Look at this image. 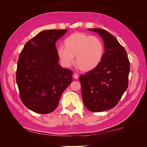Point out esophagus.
Here are the masks:
<instances>
[{"label": "esophagus", "instance_id": "obj_1", "mask_svg": "<svg viewBox=\"0 0 147 147\" xmlns=\"http://www.w3.org/2000/svg\"><path fill=\"white\" fill-rule=\"evenodd\" d=\"M73 77L75 78V79H78V75L76 73H74L73 74Z\"/></svg>", "mask_w": 147, "mask_h": 147}]
</instances>
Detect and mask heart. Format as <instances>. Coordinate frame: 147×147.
<instances>
[{
    "label": "heart",
    "instance_id": "obj_1",
    "mask_svg": "<svg viewBox=\"0 0 147 147\" xmlns=\"http://www.w3.org/2000/svg\"><path fill=\"white\" fill-rule=\"evenodd\" d=\"M64 47L57 49V56L61 63L69 67L75 61L83 71H90L98 66L103 58L104 45L101 40L94 35L75 32L67 37Z\"/></svg>",
    "mask_w": 147,
    "mask_h": 147
}]
</instances>
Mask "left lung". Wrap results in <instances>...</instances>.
<instances>
[{"label":"left lung","mask_w":147,"mask_h":147,"mask_svg":"<svg viewBox=\"0 0 147 147\" xmlns=\"http://www.w3.org/2000/svg\"><path fill=\"white\" fill-rule=\"evenodd\" d=\"M88 30L100 35L105 53L100 64L79 80L84 105L99 112L113 108L121 98L128 86L130 64L125 49L113 35L102 29Z\"/></svg>","instance_id":"8db88e82"}]
</instances>
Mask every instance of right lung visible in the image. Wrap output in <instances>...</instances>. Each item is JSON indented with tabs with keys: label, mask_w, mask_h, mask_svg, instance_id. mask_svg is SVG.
Here are the masks:
<instances>
[{
	"label": "right lung",
	"mask_w": 147,
	"mask_h": 147,
	"mask_svg": "<svg viewBox=\"0 0 147 147\" xmlns=\"http://www.w3.org/2000/svg\"><path fill=\"white\" fill-rule=\"evenodd\" d=\"M67 29L46 30L26 43L17 64L16 83L20 99L33 112L47 114L58 105L72 82V71L58 63L56 42Z\"/></svg>",
	"instance_id": "add662e5"
}]
</instances>
